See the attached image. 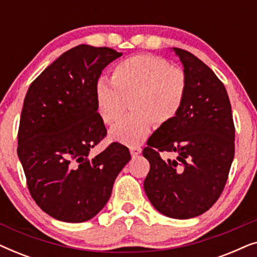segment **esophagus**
<instances>
[{
  "mask_svg": "<svg viewBox=\"0 0 257 257\" xmlns=\"http://www.w3.org/2000/svg\"><path fill=\"white\" fill-rule=\"evenodd\" d=\"M130 152H131L132 158H137L140 153H142V149H140V147H131V149H130Z\"/></svg>",
  "mask_w": 257,
  "mask_h": 257,
  "instance_id": "1",
  "label": "esophagus"
}]
</instances>
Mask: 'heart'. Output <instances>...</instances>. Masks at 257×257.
Masks as SVG:
<instances>
[{
    "mask_svg": "<svg viewBox=\"0 0 257 257\" xmlns=\"http://www.w3.org/2000/svg\"><path fill=\"white\" fill-rule=\"evenodd\" d=\"M187 77L184 70L170 66L154 55H135L122 59L112 70L111 83L99 79L94 86L98 114L112 125L121 117L126 100L135 114L118 122L110 131L115 142L139 145L150 133L152 122L166 125L177 117L184 104Z\"/></svg>",
    "mask_w": 257,
    "mask_h": 257,
    "instance_id": "heart-1",
    "label": "heart"
}]
</instances>
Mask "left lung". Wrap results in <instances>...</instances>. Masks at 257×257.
<instances>
[{
	"label": "left lung",
	"instance_id": "left-lung-1",
	"mask_svg": "<svg viewBox=\"0 0 257 257\" xmlns=\"http://www.w3.org/2000/svg\"><path fill=\"white\" fill-rule=\"evenodd\" d=\"M184 65L187 90L173 120L160 126L143 156L150 172L144 189L154 208L173 219H191L220 198L234 159L235 127L226 87L205 63L173 48ZM161 152L174 154L164 161Z\"/></svg>",
	"mask_w": 257,
	"mask_h": 257
}]
</instances>
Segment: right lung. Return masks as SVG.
<instances>
[{
    "label": "right lung",
    "instance_id": "1",
    "mask_svg": "<svg viewBox=\"0 0 257 257\" xmlns=\"http://www.w3.org/2000/svg\"><path fill=\"white\" fill-rule=\"evenodd\" d=\"M121 55L106 47L77 45L49 65L24 98L17 154L35 202L59 221L84 222L97 215L131 159L119 143L90 157L106 137L94 86L105 66Z\"/></svg>",
    "mask_w": 257,
    "mask_h": 257
}]
</instances>
